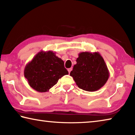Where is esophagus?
Here are the masks:
<instances>
[{"label": "esophagus", "mask_w": 135, "mask_h": 135, "mask_svg": "<svg viewBox=\"0 0 135 135\" xmlns=\"http://www.w3.org/2000/svg\"><path fill=\"white\" fill-rule=\"evenodd\" d=\"M72 70V68H68V73H70V72H71V71Z\"/></svg>", "instance_id": "34e87169"}]
</instances>
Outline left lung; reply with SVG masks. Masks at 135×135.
<instances>
[{
	"label": "left lung",
	"instance_id": "obj_1",
	"mask_svg": "<svg viewBox=\"0 0 135 135\" xmlns=\"http://www.w3.org/2000/svg\"><path fill=\"white\" fill-rule=\"evenodd\" d=\"M76 62L70 76L79 88L95 92L108 81L109 71L103 57L98 52H80Z\"/></svg>",
	"mask_w": 135,
	"mask_h": 135
}]
</instances>
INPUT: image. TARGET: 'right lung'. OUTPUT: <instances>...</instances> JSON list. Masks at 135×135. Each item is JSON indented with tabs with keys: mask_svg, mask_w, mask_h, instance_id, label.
Listing matches in <instances>:
<instances>
[{
	"mask_svg": "<svg viewBox=\"0 0 135 135\" xmlns=\"http://www.w3.org/2000/svg\"><path fill=\"white\" fill-rule=\"evenodd\" d=\"M55 54L52 51H41L26 64L24 77L34 90L48 92L59 79L68 74L64 61Z\"/></svg>",
	"mask_w": 135,
	"mask_h": 135,
	"instance_id": "add662e5",
	"label": "right lung"
}]
</instances>
